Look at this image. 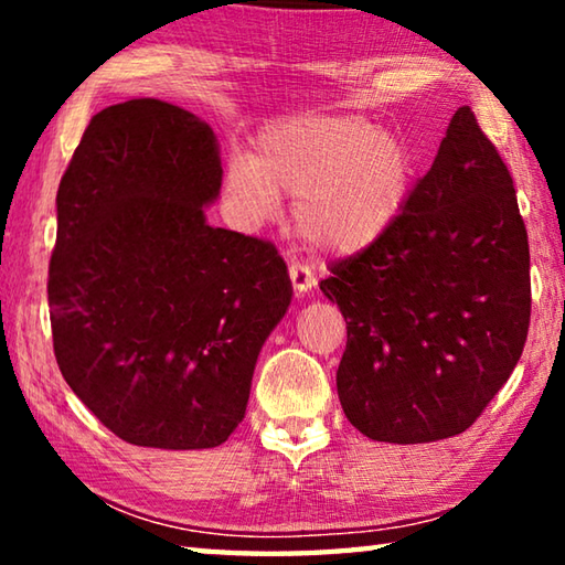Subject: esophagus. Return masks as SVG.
<instances>
[{"instance_id":"34e87169","label":"esophagus","mask_w":565,"mask_h":565,"mask_svg":"<svg viewBox=\"0 0 565 565\" xmlns=\"http://www.w3.org/2000/svg\"><path fill=\"white\" fill-rule=\"evenodd\" d=\"M289 279L294 284L296 296H303L306 291L311 289L313 284H317V279H313V274L306 269V266H301V264H291L289 266Z\"/></svg>"}]
</instances>
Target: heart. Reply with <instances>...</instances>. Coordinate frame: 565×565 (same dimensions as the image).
<instances>
[{"instance_id": "1", "label": "heart", "mask_w": 565, "mask_h": 565, "mask_svg": "<svg viewBox=\"0 0 565 565\" xmlns=\"http://www.w3.org/2000/svg\"><path fill=\"white\" fill-rule=\"evenodd\" d=\"M414 159L396 134L351 114H296L264 127L254 157L236 154L224 196L238 226L276 216L296 196L294 224L329 256H359L391 234L406 212Z\"/></svg>"}]
</instances>
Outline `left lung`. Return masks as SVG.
Returning <instances> with one entry per match:
<instances>
[{"label":"left lung","mask_w":565,"mask_h":565,"mask_svg":"<svg viewBox=\"0 0 565 565\" xmlns=\"http://www.w3.org/2000/svg\"><path fill=\"white\" fill-rule=\"evenodd\" d=\"M529 269L513 179L458 107L391 234L319 284L347 319L337 388L351 424L386 444L463 434L523 353Z\"/></svg>","instance_id":"8db88e82"}]
</instances>
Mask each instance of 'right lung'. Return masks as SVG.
<instances>
[{
  "label": "right lung",
  "instance_id": "add662e5",
  "mask_svg": "<svg viewBox=\"0 0 565 565\" xmlns=\"http://www.w3.org/2000/svg\"><path fill=\"white\" fill-rule=\"evenodd\" d=\"M218 194L214 129L159 99L94 114L56 191L54 356L82 404L127 444H224L289 311L276 248L206 222Z\"/></svg>",
  "mask_w": 565,
  "mask_h": 565
}]
</instances>
